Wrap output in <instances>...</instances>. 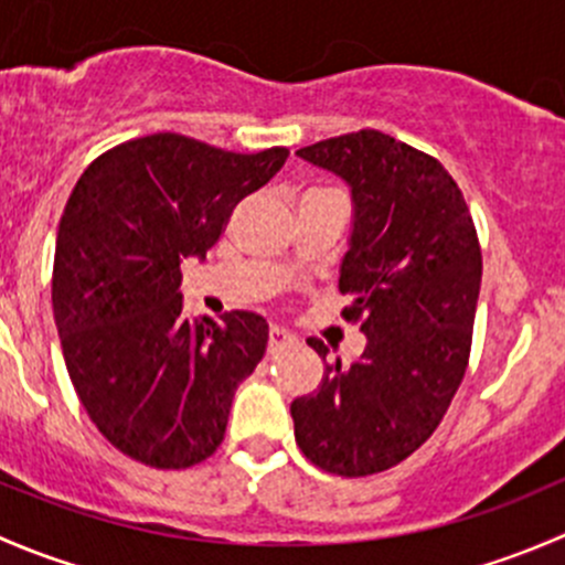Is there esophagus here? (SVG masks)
Instances as JSON below:
<instances>
[{
  "instance_id": "1",
  "label": "esophagus",
  "mask_w": 565,
  "mask_h": 565,
  "mask_svg": "<svg viewBox=\"0 0 565 565\" xmlns=\"http://www.w3.org/2000/svg\"><path fill=\"white\" fill-rule=\"evenodd\" d=\"M295 335L289 333V330H284V328H278V324H273L270 328V341H267V350L270 352H281V350H287V347H292L295 344Z\"/></svg>"
}]
</instances>
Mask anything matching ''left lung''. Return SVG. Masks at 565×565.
Here are the masks:
<instances>
[{"label":"left lung","instance_id":"1","mask_svg":"<svg viewBox=\"0 0 565 565\" xmlns=\"http://www.w3.org/2000/svg\"><path fill=\"white\" fill-rule=\"evenodd\" d=\"M295 156L350 188L339 289L366 335L361 358H335L322 385L289 404L295 440L322 470L372 476L429 440L465 377L481 248L454 177L388 134L366 128ZM309 347L328 358L319 339Z\"/></svg>","mask_w":565,"mask_h":565}]
</instances>
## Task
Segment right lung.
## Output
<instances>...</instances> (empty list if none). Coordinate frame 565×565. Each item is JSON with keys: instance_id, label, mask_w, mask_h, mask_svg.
<instances>
[{"instance_id": "obj_1", "label": "right lung", "mask_w": 565, "mask_h": 565, "mask_svg": "<svg viewBox=\"0 0 565 565\" xmlns=\"http://www.w3.org/2000/svg\"><path fill=\"white\" fill-rule=\"evenodd\" d=\"M287 156L152 134L78 177L56 230L54 322L84 409L130 459L180 470L224 440L237 385L265 355L267 322L254 311L188 317L180 265L204 259L232 210Z\"/></svg>"}]
</instances>
